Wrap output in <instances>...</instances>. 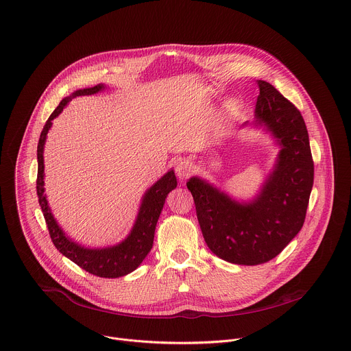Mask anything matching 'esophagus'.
<instances>
[{"instance_id": "34e87169", "label": "esophagus", "mask_w": 351, "mask_h": 351, "mask_svg": "<svg viewBox=\"0 0 351 351\" xmlns=\"http://www.w3.org/2000/svg\"><path fill=\"white\" fill-rule=\"evenodd\" d=\"M194 167L191 164V161L186 160V158H180L178 162H176V167H175V171H176V175L179 179H186L191 175Z\"/></svg>"}]
</instances>
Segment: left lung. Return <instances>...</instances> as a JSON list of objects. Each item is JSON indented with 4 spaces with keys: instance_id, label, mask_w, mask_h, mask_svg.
Returning a JSON list of instances; mask_svg holds the SVG:
<instances>
[{
    "instance_id": "obj_1",
    "label": "left lung",
    "mask_w": 351,
    "mask_h": 351,
    "mask_svg": "<svg viewBox=\"0 0 351 351\" xmlns=\"http://www.w3.org/2000/svg\"><path fill=\"white\" fill-rule=\"evenodd\" d=\"M258 86L254 125L265 127L281 147L259 194L239 202L198 176L187 182L208 248L226 262L244 266L274 259L295 239L304 223L314 180L300 111L271 84L259 80Z\"/></svg>"
}]
</instances>
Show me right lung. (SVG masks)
Masks as SVG:
<instances>
[{"label":"right lung","instance_id":"right-lung-1","mask_svg":"<svg viewBox=\"0 0 351 351\" xmlns=\"http://www.w3.org/2000/svg\"><path fill=\"white\" fill-rule=\"evenodd\" d=\"M106 86L103 84L95 85L92 88L78 89L70 96L64 97L59 106L49 115L48 121L44 125V130L40 135L38 147H37V160H38V173H37V195L38 202L43 209L49 236L53 245L58 248L60 254L80 266L82 270L103 278H119L124 277L134 270H136L147 254L153 248L154 231L165 204L167 195L176 187V176L173 169L168 171L160 180H157L143 195L139 213L136 216L135 224L128 234V237L120 244L106 247V248H85L73 240H70L64 231L60 228L58 221L55 220L47 201V195L44 194V145L47 141V135L52 127V120L63 111L67 103L75 96L95 95L103 90Z\"/></svg>","mask_w":351,"mask_h":351}]
</instances>
